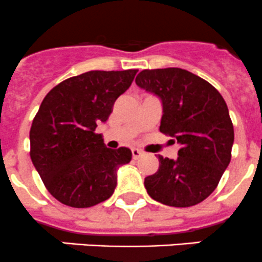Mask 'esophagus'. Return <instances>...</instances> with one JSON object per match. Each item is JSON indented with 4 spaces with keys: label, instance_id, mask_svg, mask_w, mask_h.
<instances>
[{
    "label": "esophagus",
    "instance_id": "obj_1",
    "mask_svg": "<svg viewBox=\"0 0 262 262\" xmlns=\"http://www.w3.org/2000/svg\"><path fill=\"white\" fill-rule=\"evenodd\" d=\"M142 156H143V152L141 149H138V148H132V157H133V160H138Z\"/></svg>",
    "mask_w": 262,
    "mask_h": 262
}]
</instances>
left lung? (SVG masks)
Returning <instances> with one entry per match:
<instances>
[{"mask_svg":"<svg viewBox=\"0 0 262 262\" xmlns=\"http://www.w3.org/2000/svg\"><path fill=\"white\" fill-rule=\"evenodd\" d=\"M136 83L160 97V132L181 144L176 160L158 156V171L144 179L148 195L170 207L199 204L231 162L234 132L226 101L209 82L181 68L144 70Z\"/></svg>","mask_w":262,"mask_h":262,"instance_id":"obj_1","label":"left lung"}]
</instances>
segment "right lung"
Instances as JSON below:
<instances>
[{"label": "right lung", "instance_id": "obj_1", "mask_svg": "<svg viewBox=\"0 0 262 262\" xmlns=\"http://www.w3.org/2000/svg\"><path fill=\"white\" fill-rule=\"evenodd\" d=\"M138 70L90 71L47 94L30 129V157L47 190L62 204L89 208L109 199L116 171L132 150L104 144L97 124L112 114Z\"/></svg>", "mask_w": 262, "mask_h": 262}]
</instances>
